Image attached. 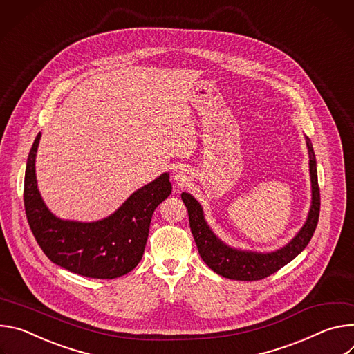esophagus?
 <instances>
[{"label": "esophagus", "mask_w": 354, "mask_h": 354, "mask_svg": "<svg viewBox=\"0 0 354 354\" xmlns=\"http://www.w3.org/2000/svg\"><path fill=\"white\" fill-rule=\"evenodd\" d=\"M173 180H174L177 184H180V185L185 184V183L189 180L188 171H187L184 167H180V166L176 167L174 171H173Z\"/></svg>", "instance_id": "1"}]
</instances>
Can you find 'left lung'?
I'll return each instance as SVG.
<instances>
[{
  "instance_id": "left-lung-1",
  "label": "left lung",
  "mask_w": 354,
  "mask_h": 354,
  "mask_svg": "<svg viewBox=\"0 0 354 354\" xmlns=\"http://www.w3.org/2000/svg\"><path fill=\"white\" fill-rule=\"evenodd\" d=\"M309 154V180H310V205L306 219L295 236L284 246L271 252H256L234 248L225 243L212 230L205 219L204 208L200 201L189 192H183L181 200L188 209L189 227L197 243L201 259L219 276L239 281H256L271 276L291 260H294L309 243L319 219L321 197L318 187L317 159L310 139L305 136Z\"/></svg>"
}]
</instances>
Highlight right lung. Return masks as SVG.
<instances>
[{"label":"right lung","mask_w":354,"mask_h":354,"mask_svg":"<svg viewBox=\"0 0 354 354\" xmlns=\"http://www.w3.org/2000/svg\"><path fill=\"white\" fill-rule=\"evenodd\" d=\"M42 133L30 147L24 203L36 242L57 266L90 279H116L132 271L142 260L154 209L171 194L166 171L133 191L106 218L83 222L62 219L45 204L36 180V153Z\"/></svg>","instance_id":"1"}]
</instances>
